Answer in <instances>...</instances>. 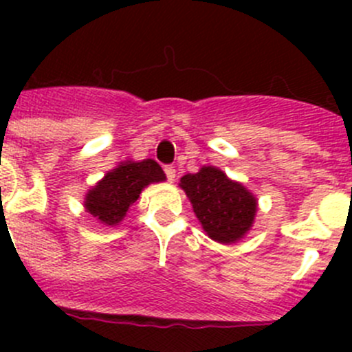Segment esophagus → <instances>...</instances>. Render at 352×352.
Masks as SVG:
<instances>
[{
  "mask_svg": "<svg viewBox=\"0 0 352 352\" xmlns=\"http://www.w3.org/2000/svg\"><path fill=\"white\" fill-rule=\"evenodd\" d=\"M165 175H166V179L170 180V182H173V180H175V168H173V166H170V165H166L165 166Z\"/></svg>",
  "mask_w": 352,
  "mask_h": 352,
  "instance_id": "obj_1",
  "label": "esophagus"
}]
</instances>
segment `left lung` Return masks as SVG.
<instances>
[{"label":"left lung","mask_w":352,"mask_h":352,"mask_svg":"<svg viewBox=\"0 0 352 352\" xmlns=\"http://www.w3.org/2000/svg\"><path fill=\"white\" fill-rule=\"evenodd\" d=\"M180 187L192 202L196 216L209 239L219 243L240 240L254 223L257 201L239 182L216 166H202L184 175Z\"/></svg>","instance_id":"1"}]
</instances>
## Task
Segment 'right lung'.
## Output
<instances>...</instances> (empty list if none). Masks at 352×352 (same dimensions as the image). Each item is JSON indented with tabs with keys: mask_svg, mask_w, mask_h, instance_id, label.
Returning <instances> with one entry per match:
<instances>
[{
	"mask_svg": "<svg viewBox=\"0 0 352 352\" xmlns=\"http://www.w3.org/2000/svg\"><path fill=\"white\" fill-rule=\"evenodd\" d=\"M162 180H165V173L155 160L126 162L109 172L87 194L85 208L100 223L113 226L126 216L148 184Z\"/></svg>",
	"mask_w": 352,
	"mask_h": 352,
	"instance_id": "obj_1",
	"label": "right lung"
}]
</instances>
